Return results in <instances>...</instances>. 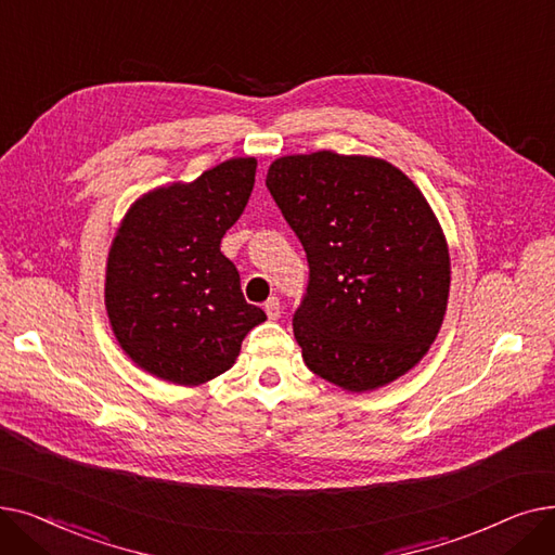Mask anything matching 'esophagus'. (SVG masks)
I'll list each match as a JSON object with an SVG mask.
<instances>
[{
  "label": "esophagus",
  "mask_w": 555,
  "mask_h": 555,
  "mask_svg": "<svg viewBox=\"0 0 555 555\" xmlns=\"http://www.w3.org/2000/svg\"><path fill=\"white\" fill-rule=\"evenodd\" d=\"M263 311H267V315L271 321H278L280 313H282V307H280V300L273 296L267 300V305H263Z\"/></svg>",
  "instance_id": "obj_1"
}]
</instances>
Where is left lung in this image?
Wrapping results in <instances>:
<instances>
[{
	"mask_svg": "<svg viewBox=\"0 0 555 555\" xmlns=\"http://www.w3.org/2000/svg\"><path fill=\"white\" fill-rule=\"evenodd\" d=\"M267 188L307 253L294 336L311 373L365 392L406 375L436 340L452 263L415 182L371 155H284Z\"/></svg>",
	"mask_w": 555,
	"mask_h": 555,
	"instance_id": "1",
	"label": "left lung"
}]
</instances>
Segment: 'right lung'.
I'll use <instances>...</instances> for the list:
<instances>
[{"label":"right lung","instance_id":"obj_1","mask_svg":"<svg viewBox=\"0 0 555 555\" xmlns=\"http://www.w3.org/2000/svg\"><path fill=\"white\" fill-rule=\"evenodd\" d=\"M255 169V157H230L192 182L146 192L121 219L105 263V311L119 348L144 373L205 384L230 371L246 334L267 321L221 253Z\"/></svg>","mask_w":555,"mask_h":555}]
</instances>
